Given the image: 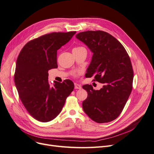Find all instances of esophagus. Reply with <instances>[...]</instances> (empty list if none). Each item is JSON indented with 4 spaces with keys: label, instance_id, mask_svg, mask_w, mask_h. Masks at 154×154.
Masks as SVG:
<instances>
[{
    "label": "esophagus",
    "instance_id": "obj_1",
    "mask_svg": "<svg viewBox=\"0 0 154 154\" xmlns=\"http://www.w3.org/2000/svg\"><path fill=\"white\" fill-rule=\"evenodd\" d=\"M75 89H81L82 87L80 85L77 84V83H75Z\"/></svg>",
    "mask_w": 154,
    "mask_h": 154
}]
</instances>
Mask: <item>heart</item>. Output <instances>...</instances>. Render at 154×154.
<instances>
[{
    "label": "heart",
    "mask_w": 154,
    "mask_h": 154,
    "mask_svg": "<svg viewBox=\"0 0 154 154\" xmlns=\"http://www.w3.org/2000/svg\"><path fill=\"white\" fill-rule=\"evenodd\" d=\"M81 50H86V49L83 47H77L75 48H73L72 51H81ZM79 74V72H75V75H78Z\"/></svg>",
    "instance_id": "obj_1"
}]
</instances>
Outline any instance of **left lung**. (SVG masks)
Masks as SVG:
<instances>
[{
    "mask_svg": "<svg viewBox=\"0 0 154 154\" xmlns=\"http://www.w3.org/2000/svg\"><path fill=\"white\" fill-rule=\"evenodd\" d=\"M76 37L93 52L85 77H94L103 84L99 90L91 85L83 88L88 97L83 103L84 112L98 123L116 119L123 110L132 90L133 70L130 57L121 43L103 31L80 32Z\"/></svg>",
    "mask_w": 154,
    "mask_h": 154,
    "instance_id": "obj_1",
    "label": "left lung"
}]
</instances>
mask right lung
I'll return each mask as SVG.
<instances>
[{"mask_svg":"<svg viewBox=\"0 0 154 154\" xmlns=\"http://www.w3.org/2000/svg\"><path fill=\"white\" fill-rule=\"evenodd\" d=\"M76 32H53L28 42L16 63L14 83L29 114L41 122L53 120L59 114L66 98L74 89L69 79L63 83L48 82V71L57 68V51Z\"/></svg>","mask_w":154,"mask_h":154,"instance_id":"1","label":"right lung"}]
</instances>
